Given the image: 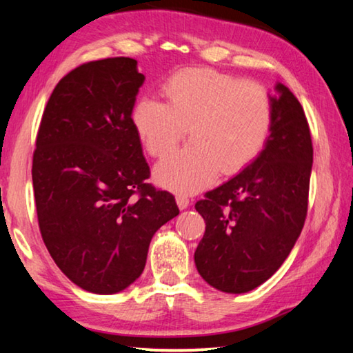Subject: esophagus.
<instances>
[{
	"label": "esophagus",
	"instance_id": "34e87169",
	"mask_svg": "<svg viewBox=\"0 0 353 353\" xmlns=\"http://www.w3.org/2000/svg\"><path fill=\"white\" fill-rule=\"evenodd\" d=\"M176 201H177V205H179V208H181V210H185V208L190 205V199L183 194H177Z\"/></svg>",
	"mask_w": 353,
	"mask_h": 353
}]
</instances>
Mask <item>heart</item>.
Here are the masks:
<instances>
[{
    "mask_svg": "<svg viewBox=\"0 0 353 353\" xmlns=\"http://www.w3.org/2000/svg\"><path fill=\"white\" fill-rule=\"evenodd\" d=\"M162 94L165 103L140 99L130 112V123L152 157L170 154L190 129L193 146L170 155L155 168L157 181L177 193L204 190L219 171H241L270 139L274 105L271 93L260 83L193 68L171 76Z\"/></svg>",
    "mask_w": 353,
    "mask_h": 353,
    "instance_id": "b5f03b06",
    "label": "heart"
}]
</instances>
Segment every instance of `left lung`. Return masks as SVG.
Here are the masks:
<instances>
[{"instance_id": "obj_1", "label": "left lung", "mask_w": 353, "mask_h": 353, "mask_svg": "<svg viewBox=\"0 0 353 353\" xmlns=\"http://www.w3.org/2000/svg\"><path fill=\"white\" fill-rule=\"evenodd\" d=\"M276 90L271 134L259 157L194 205L205 221L196 268L208 285L232 294L256 288L282 266L307 218L312 135L290 88L277 83Z\"/></svg>"}]
</instances>
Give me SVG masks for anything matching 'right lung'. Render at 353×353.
Returning <instances> with one entry per match:
<instances>
[{
  "mask_svg": "<svg viewBox=\"0 0 353 353\" xmlns=\"http://www.w3.org/2000/svg\"><path fill=\"white\" fill-rule=\"evenodd\" d=\"M143 82L130 57L79 65L52 90L35 141L41 238L59 270L94 294L134 283L154 234L179 214L174 196L146 182L130 123Z\"/></svg>",
  "mask_w": 353,
  "mask_h": 353,
  "instance_id": "obj_1",
  "label": "right lung"
}]
</instances>
